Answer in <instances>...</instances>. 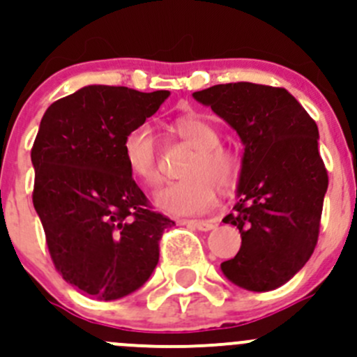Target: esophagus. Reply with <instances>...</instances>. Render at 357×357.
Masks as SVG:
<instances>
[{
    "instance_id": "obj_1",
    "label": "esophagus",
    "mask_w": 357,
    "mask_h": 357,
    "mask_svg": "<svg viewBox=\"0 0 357 357\" xmlns=\"http://www.w3.org/2000/svg\"><path fill=\"white\" fill-rule=\"evenodd\" d=\"M182 225H189V227L197 229V231H211L215 227V224L211 220H180Z\"/></svg>"
}]
</instances>
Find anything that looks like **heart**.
I'll return each instance as SVG.
<instances>
[{
	"label": "heart",
	"mask_w": 357,
	"mask_h": 357,
	"mask_svg": "<svg viewBox=\"0 0 357 357\" xmlns=\"http://www.w3.org/2000/svg\"><path fill=\"white\" fill-rule=\"evenodd\" d=\"M175 133L196 149L183 168L185 178L163 187L154 196L158 206L172 215H196L210 210L220 192L236 189L243 175V156L234 147L220 144V133L201 116H182L174 123ZM123 156L130 172L146 185L163 182L156 135L149 123H140L126 133Z\"/></svg>",
	"instance_id": "obj_1"
}]
</instances>
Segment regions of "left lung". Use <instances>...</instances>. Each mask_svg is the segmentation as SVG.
<instances>
[{
	"mask_svg": "<svg viewBox=\"0 0 357 357\" xmlns=\"http://www.w3.org/2000/svg\"><path fill=\"white\" fill-rule=\"evenodd\" d=\"M192 97L225 119L245 146L239 201L224 218L241 232V248L220 264L222 273L245 290H274L317 245L328 172L316 121L284 88L267 84H215Z\"/></svg>",
	"mask_w": 357,
	"mask_h": 357,
	"instance_id": "obj_1",
	"label": "left lung"
}]
</instances>
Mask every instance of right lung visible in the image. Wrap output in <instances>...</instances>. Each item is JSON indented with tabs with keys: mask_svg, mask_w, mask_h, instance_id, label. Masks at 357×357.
Masks as SVG:
<instances>
[{
	"mask_svg": "<svg viewBox=\"0 0 357 357\" xmlns=\"http://www.w3.org/2000/svg\"><path fill=\"white\" fill-rule=\"evenodd\" d=\"M168 95L90 84L41 119L31 149L33 204L55 269L81 294L126 297L158 266L160 239L175 222L154 211L135 183L123 140Z\"/></svg>",
	"mask_w": 357,
	"mask_h": 357,
	"instance_id": "add662e5",
	"label": "right lung"
}]
</instances>
